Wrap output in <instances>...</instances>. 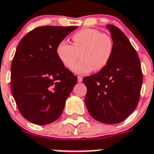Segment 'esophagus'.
Wrapping results in <instances>:
<instances>
[{
    "label": "esophagus",
    "mask_w": 154,
    "mask_h": 154,
    "mask_svg": "<svg viewBox=\"0 0 154 154\" xmlns=\"http://www.w3.org/2000/svg\"><path fill=\"white\" fill-rule=\"evenodd\" d=\"M83 81V77H81V76H78V82L79 83H81Z\"/></svg>",
    "instance_id": "esophagus-1"
}]
</instances>
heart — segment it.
Returning <instances> with one entry per match:
<instances>
[{"instance_id":"obj_1","label":"heart","mask_w":154,"mask_h":154,"mask_svg":"<svg viewBox=\"0 0 154 154\" xmlns=\"http://www.w3.org/2000/svg\"><path fill=\"white\" fill-rule=\"evenodd\" d=\"M73 45L62 41L56 47V54L62 63L71 69L78 59H82L73 67L77 74L100 71L108 63L114 48L112 38L95 29H83L71 37Z\"/></svg>"}]
</instances>
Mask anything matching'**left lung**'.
I'll return each mask as SVG.
<instances>
[{"label": "left lung", "instance_id": "1", "mask_svg": "<svg viewBox=\"0 0 154 154\" xmlns=\"http://www.w3.org/2000/svg\"><path fill=\"white\" fill-rule=\"evenodd\" d=\"M107 27L114 44L112 57L98 73L86 76L83 82L90 115L100 122L117 124L137 108L143 75L137 51L125 34L113 25Z\"/></svg>", "mask_w": 154, "mask_h": 154}]
</instances>
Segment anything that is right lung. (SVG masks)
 Listing matches in <instances>:
<instances>
[{
  "instance_id": "1",
  "label": "right lung",
  "mask_w": 154,
  "mask_h": 154,
  "mask_svg": "<svg viewBox=\"0 0 154 154\" xmlns=\"http://www.w3.org/2000/svg\"><path fill=\"white\" fill-rule=\"evenodd\" d=\"M77 26H40L22 38L11 65V91L21 114L44 125L61 116L77 76L59 60L56 47Z\"/></svg>"
}]
</instances>
